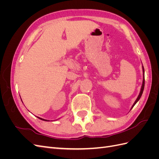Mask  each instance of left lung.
<instances>
[{
    "label": "left lung",
    "instance_id": "obj_1",
    "mask_svg": "<svg viewBox=\"0 0 159 159\" xmlns=\"http://www.w3.org/2000/svg\"><path fill=\"white\" fill-rule=\"evenodd\" d=\"M143 84H142V87H141V89L140 93H139V96H138V98H137L136 101H135V102H134V104L133 105L132 108L134 107V105L137 103V102H138V101H139V99H140V98H141V95H142V94H143V90H144V87H145V74H144V72H145V70H144V68H143ZM132 108H131V109H132Z\"/></svg>",
    "mask_w": 159,
    "mask_h": 159
}]
</instances>
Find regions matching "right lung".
I'll use <instances>...</instances> for the list:
<instances>
[{
  "instance_id": "obj_1",
  "label": "right lung",
  "mask_w": 159,
  "mask_h": 159,
  "mask_svg": "<svg viewBox=\"0 0 159 159\" xmlns=\"http://www.w3.org/2000/svg\"><path fill=\"white\" fill-rule=\"evenodd\" d=\"M40 119H42V120H43V121H48V120H46V119H42V118H40V117H38Z\"/></svg>"
}]
</instances>
